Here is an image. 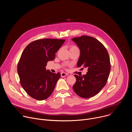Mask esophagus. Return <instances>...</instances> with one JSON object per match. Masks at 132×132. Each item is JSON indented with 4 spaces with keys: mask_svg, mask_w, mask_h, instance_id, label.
<instances>
[{
    "mask_svg": "<svg viewBox=\"0 0 132 132\" xmlns=\"http://www.w3.org/2000/svg\"><path fill=\"white\" fill-rule=\"evenodd\" d=\"M61 77H65V76H66L67 75H68V73H66V72H61Z\"/></svg>",
    "mask_w": 132,
    "mask_h": 132,
    "instance_id": "esophagus-1",
    "label": "esophagus"
}]
</instances>
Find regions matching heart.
I'll list each match as a JSON object with an SVG mask.
<instances>
[{"mask_svg":"<svg viewBox=\"0 0 132 132\" xmlns=\"http://www.w3.org/2000/svg\"><path fill=\"white\" fill-rule=\"evenodd\" d=\"M78 50V47L77 46H74V45L71 46L70 47V51H72V50Z\"/></svg>","mask_w":132,"mask_h":132,"instance_id":"obj_1","label":"heart"}]
</instances>
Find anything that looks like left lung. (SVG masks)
I'll return each mask as SVG.
<instances>
[{
	"mask_svg": "<svg viewBox=\"0 0 132 132\" xmlns=\"http://www.w3.org/2000/svg\"><path fill=\"white\" fill-rule=\"evenodd\" d=\"M71 40L77 44L80 51L77 67L87 68L88 70L83 76L74 75L76 81L73 89L81 98L92 97L107 82L111 70L108 52L104 46L93 37L82 35Z\"/></svg>",
	"mask_w": 132,
	"mask_h": 132,
	"instance_id": "8db88e82",
	"label": "left lung"
}]
</instances>
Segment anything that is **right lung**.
I'll use <instances>...</instances> for the list:
<instances>
[{
	"label": "right lung",
	"instance_id": "1",
	"mask_svg": "<svg viewBox=\"0 0 132 132\" xmlns=\"http://www.w3.org/2000/svg\"><path fill=\"white\" fill-rule=\"evenodd\" d=\"M65 40L44 39L34 41L23 50L18 64L17 71L20 84L28 95L37 100H43L52 93L61 77L46 70L45 66L53 61L55 53Z\"/></svg>",
	"mask_w": 132,
	"mask_h": 132
}]
</instances>
